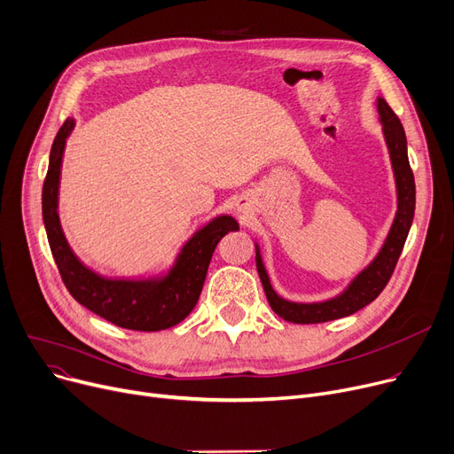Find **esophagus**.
<instances>
[{
  "mask_svg": "<svg viewBox=\"0 0 454 454\" xmlns=\"http://www.w3.org/2000/svg\"><path fill=\"white\" fill-rule=\"evenodd\" d=\"M236 207H239V210H240V212H246V210H247V203H246V200H240L239 203H236Z\"/></svg>",
  "mask_w": 454,
  "mask_h": 454,
  "instance_id": "1",
  "label": "esophagus"
}]
</instances>
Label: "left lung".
<instances>
[{
    "label": "left lung",
    "mask_w": 454,
    "mask_h": 454,
    "mask_svg": "<svg viewBox=\"0 0 454 454\" xmlns=\"http://www.w3.org/2000/svg\"><path fill=\"white\" fill-rule=\"evenodd\" d=\"M377 111H379V120L382 123V133L387 145V153H390L395 188H397V212H395L394 223L390 227V232H387L380 251L368 264V268H364L341 294L327 301H319V303H294V301L280 297L270 283V275L262 262L261 247H258V244H254L256 270H258V275H261L268 303L277 316H280L286 321L323 323V321H333L338 317L351 316L360 309H364L365 305H370L373 299H377V295L384 290V286L387 285V280H390L395 270V264L399 261L401 251L406 242L410 225H412V220H414L416 183L408 162L406 135H404L401 120L392 111V106L387 105L386 99L382 98H377Z\"/></svg>",
    "instance_id": "1"
}]
</instances>
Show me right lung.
<instances>
[{
    "instance_id": "obj_1",
    "label": "right lung",
    "mask_w": 454,
    "mask_h": 454,
    "mask_svg": "<svg viewBox=\"0 0 454 454\" xmlns=\"http://www.w3.org/2000/svg\"><path fill=\"white\" fill-rule=\"evenodd\" d=\"M74 127L75 120L68 118L59 129L42 188V218L64 285L77 303L118 327L155 333L177 325L198 303L215 246L229 231H239V223L229 214L215 215L192 234L166 273L144 278H111L96 273L75 256L59 218L60 166Z\"/></svg>"
}]
</instances>
